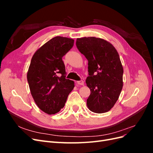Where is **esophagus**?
Wrapping results in <instances>:
<instances>
[{
    "label": "esophagus",
    "mask_w": 153,
    "mask_h": 153,
    "mask_svg": "<svg viewBox=\"0 0 153 153\" xmlns=\"http://www.w3.org/2000/svg\"><path fill=\"white\" fill-rule=\"evenodd\" d=\"M77 84L78 85H83L84 84V82L83 80H80V81H77Z\"/></svg>",
    "instance_id": "34e87169"
}]
</instances>
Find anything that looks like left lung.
Masks as SVG:
<instances>
[{
    "instance_id": "1",
    "label": "left lung",
    "mask_w": 153,
    "mask_h": 153,
    "mask_svg": "<svg viewBox=\"0 0 153 153\" xmlns=\"http://www.w3.org/2000/svg\"><path fill=\"white\" fill-rule=\"evenodd\" d=\"M76 47L88 61L87 107L92 112H108L116 103L123 86V67L119 53L108 41L95 37L77 38Z\"/></svg>"
}]
</instances>
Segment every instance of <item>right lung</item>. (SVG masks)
Masks as SVG:
<instances>
[{
	"label": "right lung",
	"mask_w": 153,
	"mask_h": 153,
	"mask_svg": "<svg viewBox=\"0 0 153 153\" xmlns=\"http://www.w3.org/2000/svg\"><path fill=\"white\" fill-rule=\"evenodd\" d=\"M74 45V39L56 36L37 50L27 71L31 95L39 108L52 115L62 108L75 87L66 79L62 57Z\"/></svg>",
	"instance_id": "1"
}]
</instances>
